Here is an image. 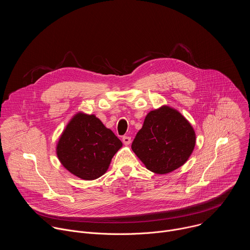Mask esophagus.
I'll use <instances>...</instances> for the list:
<instances>
[{"label": "esophagus", "instance_id": "esophagus-1", "mask_svg": "<svg viewBox=\"0 0 250 250\" xmlns=\"http://www.w3.org/2000/svg\"><path fill=\"white\" fill-rule=\"evenodd\" d=\"M123 142L125 146H128L131 142V138L129 136H123Z\"/></svg>", "mask_w": 250, "mask_h": 250}]
</instances>
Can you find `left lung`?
<instances>
[{"mask_svg": "<svg viewBox=\"0 0 250 250\" xmlns=\"http://www.w3.org/2000/svg\"><path fill=\"white\" fill-rule=\"evenodd\" d=\"M195 144L190 123L178 111L163 105L147 114L131 149L148 170L166 174L188 160Z\"/></svg>", "mask_w": 250, "mask_h": 250, "instance_id": "left-lung-1", "label": "left lung"}]
</instances>
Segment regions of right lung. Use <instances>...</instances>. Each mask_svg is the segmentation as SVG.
Wrapping results in <instances>:
<instances>
[{
  "label": "right lung",
  "instance_id": "obj_1",
  "mask_svg": "<svg viewBox=\"0 0 250 250\" xmlns=\"http://www.w3.org/2000/svg\"><path fill=\"white\" fill-rule=\"evenodd\" d=\"M122 141L94 115L79 113L61 134L56 153L61 164L84 180H94L108 170Z\"/></svg>",
  "mask_w": 250,
  "mask_h": 250
}]
</instances>
